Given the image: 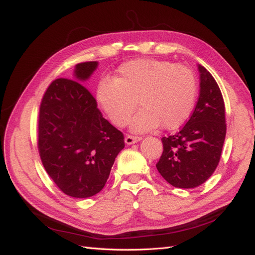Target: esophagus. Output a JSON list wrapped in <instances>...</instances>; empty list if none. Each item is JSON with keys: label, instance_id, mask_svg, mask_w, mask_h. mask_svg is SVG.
Here are the masks:
<instances>
[{"label": "esophagus", "instance_id": "34e87169", "mask_svg": "<svg viewBox=\"0 0 255 255\" xmlns=\"http://www.w3.org/2000/svg\"><path fill=\"white\" fill-rule=\"evenodd\" d=\"M141 140V137H133V136H126V138H125V142H126V144H133L136 143L138 141H140Z\"/></svg>", "mask_w": 255, "mask_h": 255}]
</instances>
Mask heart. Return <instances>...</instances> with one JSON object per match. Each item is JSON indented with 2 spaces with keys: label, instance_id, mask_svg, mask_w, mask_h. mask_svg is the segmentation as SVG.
Instances as JSON below:
<instances>
[{
  "label": "heart",
  "instance_id": "b5f03b06",
  "mask_svg": "<svg viewBox=\"0 0 255 255\" xmlns=\"http://www.w3.org/2000/svg\"><path fill=\"white\" fill-rule=\"evenodd\" d=\"M197 81L191 69L155 59L123 63L114 79L97 85L96 100L112 124L124 127L137 104L141 107L130 123L141 133L158 128L173 130L187 122L194 111Z\"/></svg>",
  "mask_w": 255,
  "mask_h": 255
}]
</instances>
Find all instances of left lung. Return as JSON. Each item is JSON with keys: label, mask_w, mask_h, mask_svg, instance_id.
I'll list each match as a JSON object with an SVG mask.
<instances>
[{"label": "left lung", "mask_w": 255, "mask_h": 255, "mask_svg": "<svg viewBox=\"0 0 255 255\" xmlns=\"http://www.w3.org/2000/svg\"><path fill=\"white\" fill-rule=\"evenodd\" d=\"M199 97L191 118L174 136L163 137L156 169L178 188L202 185L217 167L226 137L225 103L219 86L198 64Z\"/></svg>", "instance_id": "obj_1"}]
</instances>
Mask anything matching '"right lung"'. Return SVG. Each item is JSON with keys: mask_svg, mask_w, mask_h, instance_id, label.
Segmentation results:
<instances>
[{"mask_svg": "<svg viewBox=\"0 0 255 255\" xmlns=\"http://www.w3.org/2000/svg\"><path fill=\"white\" fill-rule=\"evenodd\" d=\"M99 62L79 63L73 80L57 79L41 101L38 150L45 170L61 191L74 198L100 193L124 149V134L103 117L83 86Z\"/></svg>", "mask_w": 255, "mask_h": 255, "instance_id": "1", "label": "right lung"}]
</instances>
